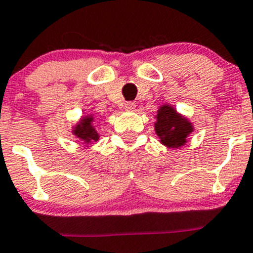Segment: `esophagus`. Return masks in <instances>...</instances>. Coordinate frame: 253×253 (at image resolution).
I'll list each match as a JSON object with an SVG mask.
<instances>
[{
    "label": "esophagus",
    "mask_w": 253,
    "mask_h": 253,
    "mask_svg": "<svg viewBox=\"0 0 253 253\" xmlns=\"http://www.w3.org/2000/svg\"><path fill=\"white\" fill-rule=\"evenodd\" d=\"M125 108L127 111H133L136 108V103L135 102H126L125 103Z\"/></svg>",
    "instance_id": "34e87169"
}]
</instances>
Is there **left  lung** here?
Listing matches in <instances>:
<instances>
[{
	"instance_id": "left-lung-1",
	"label": "left lung",
	"mask_w": 253,
	"mask_h": 253,
	"mask_svg": "<svg viewBox=\"0 0 253 253\" xmlns=\"http://www.w3.org/2000/svg\"><path fill=\"white\" fill-rule=\"evenodd\" d=\"M193 131L187 118L182 117L170 105H162L158 109L155 132L160 142L168 148H179L186 144L187 136Z\"/></svg>"
}]
</instances>
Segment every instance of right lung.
<instances>
[{"label": "right lung", "mask_w": 253, "mask_h": 253, "mask_svg": "<svg viewBox=\"0 0 253 253\" xmlns=\"http://www.w3.org/2000/svg\"><path fill=\"white\" fill-rule=\"evenodd\" d=\"M93 116H86L79 122L74 128V135L78 136L79 139L83 140L86 144L90 142H95L99 139V133L96 132L95 127L93 126Z\"/></svg>", "instance_id": "right-lung-1"}]
</instances>
